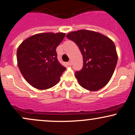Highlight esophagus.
<instances>
[{
	"mask_svg": "<svg viewBox=\"0 0 135 135\" xmlns=\"http://www.w3.org/2000/svg\"><path fill=\"white\" fill-rule=\"evenodd\" d=\"M72 61H69V62H68V65H69V66H72Z\"/></svg>",
	"mask_w": 135,
	"mask_h": 135,
	"instance_id": "obj_1",
	"label": "esophagus"
}]
</instances>
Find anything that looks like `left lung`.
Returning a JSON list of instances; mask_svg holds the SVG:
<instances>
[{
  "label": "left lung",
  "instance_id": "left-lung-1",
  "mask_svg": "<svg viewBox=\"0 0 135 135\" xmlns=\"http://www.w3.org/2000/svg\"><path fill=\"white\" fill-rule=\"evenodd\" d=\"M75 42L83 56L82 69L75 74L81 87L96 91L111 80L118 61L116 46L108 37L93 31L81 30L66 35Z\"/></svg>",
  "mask_w": 135,
  "mask_h": 135
}]
</instances>
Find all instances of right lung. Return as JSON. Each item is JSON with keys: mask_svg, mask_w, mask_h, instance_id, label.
I'll return each mask as SVG.
<instances>
[{"mask_svg": "<svg viewBox=\"0 0 135 135\" xmlns=\"http://www.w3.org/2000/svg\"><path fill=\"white\" fill-rule=\"evenodd\" d=\"M65 36L63 32H42L26 38L19 46V70L35 88L45 90L59 82L66 68L58 61L56 49Z\"/></svg>", "mask_w": 135, "mask_h": 135, "instance_id": "right-lung-1", "label": "right lung"}]
</instances>
